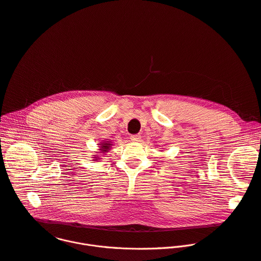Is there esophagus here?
Returning <instances> with one entry per match:
<instances>
[{
  "instance_id": "34e87169",
  "label": "esophagus",
  "mask_w": 261,
  "mask_h": 261,
  "mask_svg": "<svg viewBox=\"0 0 261 261\" xmlns=\"http://www.w3.org/2000/svg\"><path fill=\"white\" fill-rule=\"evenodd\" d=\"M140 138H141V136H140L139 134H133V135H131V136H130V139H131L133 142H137V141H139V140H140Z\"/></svg>"
}]
</instances>
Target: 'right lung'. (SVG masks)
Segmentation results:
<instances>
[{"label":"right lung","instance_id":"obj_1","mask_svg":"<svg viewBox=\"0 0 261 261\" xmlns=\"http://www.w3.org/2000/svg\"><path fill=\"white\" fill-rule=\"evenodd\" d=\"M101 145V147L99 148L101 151H103V152H106V151H109V149H110V146L112 145L110 142H105V143H101L100 144ZM95 159H98V158H95Z\"/></svg>","mask_w":261,"mask_h":261}]
</instances>
